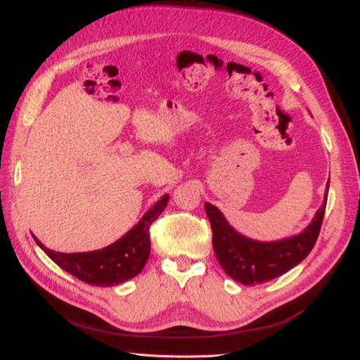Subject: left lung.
<instances>
[{"instance_id":"1","label":"left lung","mask_w":360,"mask_h":360,"mask_svg":"<svg viewBox=\"0 0 360 360\" xmlns=\"http://www.w3.org/2000/svg\"><path fill=\"white\" fill-rule=\"evenodd\" d=\"M329 181L321 207L302 233L276 242H259L242 236L227 223L217 206L206 202L205 210L212 229L214 251L224 272L235 281L251 285L274 280L295 268L316 245L326 211Z\"/></svg>"}]
</instances>
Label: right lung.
<instances>
[{
  "mask_svg": "<svg viewBox=\"0 0 360 360\" xmlns=\"http://www.w3.org/2000/svg\"><path fill=\"white\" fill-rule=\"evenodd\" d=\"M167 202L169 195L165 194L130 231L103 250L65 254L46 248L36 236L34 240L60 268L80 281L97 287L117 285L143 269L150 252L149 227L165 211Z\"/></svg>",
  "mask_w": 360,
  "mask_h": 360,
  "instance_id": "1",
  "label": "right lung"
}]
</instances>
